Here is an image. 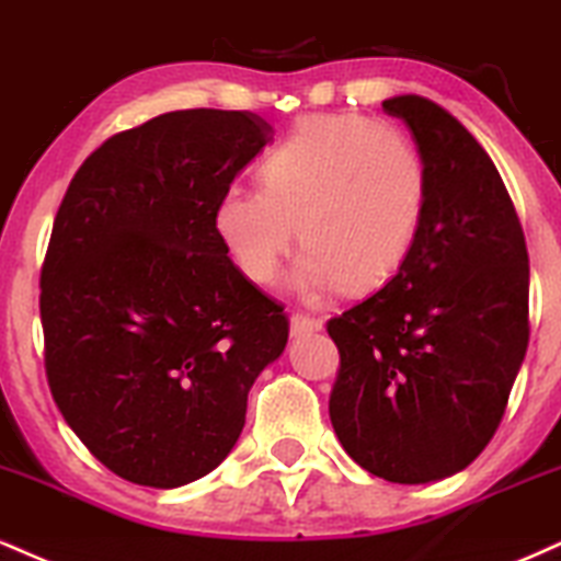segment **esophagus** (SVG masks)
Listing matches in <instances>:
<instances>
[{
  "label": "esophagus",
  "instance_id": "esophagus-1",
  "mask_svg": "<svg viewBox=\"0 0 561 561\" xmlns=\"http://www.w3.org/2000/svg\"><path fill=\"white\" fill-rule=\"evenodd\" d=\"M322 331V320L309 318V314H291V335L301 339V335H312Z\"/></svg>",
  "mask_w": 561,
  "mask_h": 561
}]
</instances>
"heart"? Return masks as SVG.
<instances>
[{"label":"heart","mask_w":561,"mask_h":561,"mask_svg":"<svg viewBox=\"0 0 561 561\" xmlns=\"http://www.w3.org/2000/svg\"><path fill=\"white\" fill-rule=\"evenodd\" d=\"M427 202V170L412 138L373 117L314 115L262 162L260 186H228L215 230L230 260L273 286L294 247H305L294 291L320 301L335 288L367 291L412 252Z\"/></svg>","instance_id":"1"}]
</instances>
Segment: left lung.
Wrapping results in <instances>:
<instances>
[{
	"label": "left lung",
	"instance_id": "left-lung-1",
	"mask_svg": "<svg viewBox=\"0 0 561 561\" xmlns=\"http://www.w3.org/2000/svg\"><path fill=\"white\" fill-rule=\"evenodd\" d=\"M427 170L412 252L370 299L328 322L341 354L331 423L388 483H436L489 446L528 348L530 267L496 164L451 112L417 94L383 102Z\"/></svg>",
	"mask_w": 561,
	"mask_h": 561
}]
</instances>
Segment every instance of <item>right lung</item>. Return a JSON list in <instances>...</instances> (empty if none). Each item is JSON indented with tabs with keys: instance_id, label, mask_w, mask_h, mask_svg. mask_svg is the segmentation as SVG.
<instances>
[{
	"instance_id": "right-lung-1",
	"label": "right lung",
	"mask_w": 561,
	"mask_h": 561,
	"mask_svg": "<svg viewBox=\"0 0 561 561\" xmlns=\"http://www.w3.org/2000/svg\"><path fill=\"white\" fill-rule=\"evenodd\" d=\"M273 134L254 112H164L85 157L59 204L42 270L46 378L85 449L130 483L213 472L286 348L283 307L215 230L222 191Z\"/></svg>"
}]
</instances>
